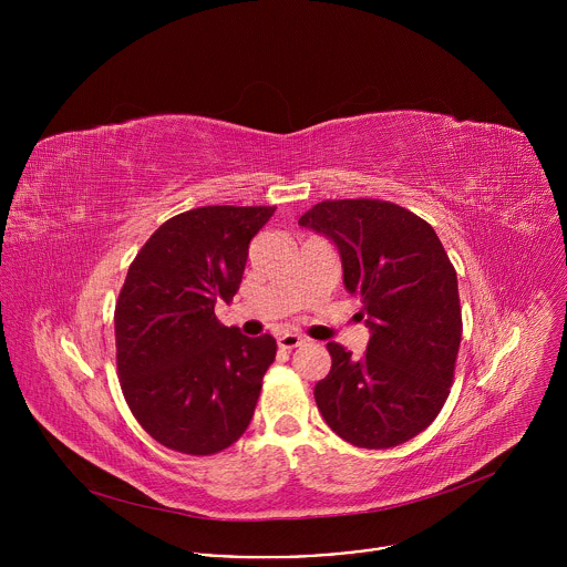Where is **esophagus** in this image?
<instances>
[{
	"label": "esophagus",
	"instance_id": "34e87169",
	"mask_svg": "<svg viewBox=\"0 0 567 567\" xmlns=\"http://www.w3.org/2000/svg\"><path fill=\"white\" fill-rule=\"evenodd\" d=\"M302 343H305V339H302L300 334L285 332V334L278 337V346H280L282 350H293V348H298V346H302Z\"/></svg>",
	"mask_w": 567,
	"mask_h": 567
}]
</instances>
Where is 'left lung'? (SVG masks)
<instances>
[{"label":"left lung","instance_id":"obj_1","mask_svg":"<svg viewBox=\"0 0 567 567\" xmlns=\"http://www.w3.org/2000/svg\"><path fill=\"white\" fill-rule=\"evenodd\" d=\"M298 224L334 241L370 330L361 359L328 343L332 370L313 388L322 420L361 449L413 440L444 406L462 339L457 276L437 233L381 199L320 202Z\"/></svg>","mask_w":567,"mask_h":567}]
</instances>
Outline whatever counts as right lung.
<instances>
[{
  "mask_svg": "<svg viewBox=\"0 0 567 567\" xmlns=\"http://www.w3.org/2000/svg\"><path fill=\"white\" fill-rule=\"evenodd\" d=\"M276 206H202L161 224L116 300V368L136 422L158 444L213 455L247 431L276 339L217 320L245 274L249 241Z\"/></svg>",
  "mask_w": 567,
  "mask_h": 567,
  "instance_id": "obj_1",
  "label": "right lung"
}]
</instances>
